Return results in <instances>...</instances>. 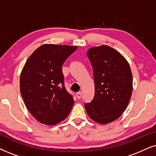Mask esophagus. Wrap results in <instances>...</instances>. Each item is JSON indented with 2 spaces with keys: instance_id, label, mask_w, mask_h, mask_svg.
<instances>
[{
  "instance_id": "esophagus-1",
  "label": "esophagus",
  "mask_w": 156,
  "mask_h": 156,
  "mask_svg": "<svg viewBox=\"0 0 156 156\" xmlns=\"http://www.w3.org/2000/svg\"><path fill=\"white\" fill-rule=\"evenodd\" d=\"M76 97H77V98H78V99H80V98H81V93L80 92H78L76 94Z\"/></svg>"
}]
</instances>
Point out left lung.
Listing matches in <instances>:
<instances>
[{
  "label": "left lung",
  "instance_id": "obj_1",
  "mask_svg": "<svg viewBox=\"0 0 156 156\" xmlns=\"http://www.w3.org/2000/svg\"><path fill=\"white\" fill-rule=\"evenodd\" d=\"M94 73L95 94L85 104L88 115L101 125L114 122L122 115L133 92V74L127 60L107 45L87 51Z\"/></svg>",
  "mask_w": 156,
  "mask_h": 156
}]
</instances>
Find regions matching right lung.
I'll return each instance as SVG.
<instances>
[{
	"mask_svg": "<svg viewBox=\"0 0 156 156\" xmlns=\"http://www.w3.org/2000/svg\"><path fill=\"white\" fill-rule=\"evenodd\" d=\"M77 46L45 44L27 60L20 76L25 105L37 121L55 125L68 117L74 100L64 86L62 66Z\"/></svg>",
	"mask_w": 156,
	"mask_h": 156,
	"instance_id": "obj_1",
	"label": "right lung"
}]
</instances>
